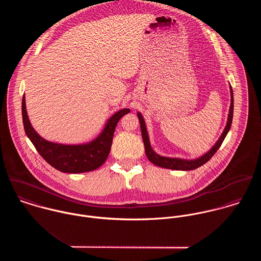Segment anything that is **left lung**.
Segmentation results:
<instances>
[{"label": "left lung", "mask_w": 261, "mask_h": 261, "mask_svg": "<svg viewBox=\"0 0 261 261\" xmlns=\"http://www.w3.org/2000/svg\"><path fill=\"white\" fill-rule=\"evenodd\" d=\"M230 95H231V102H230V108H229V113H228V117H227V122H226V126L223 129V133L221 134L220 138L217 140V142L215 143V145L209 149L208 151H206L205 153H203L202 155L196 158V159H182V158H171V156H165V155H161L159 153H156L153 149H151L150 146V142H149V133L147 129V125L144 119V116L142 115V113L139 112L137 114L139 116L140 119V123H141V130H142V136H143V141L145 144V149H146V154L148 156L149 161L161 168H166V169H171V170H177V171H191V170H195L199 167H201L202 165H204L205 163H207L213 155L214 153L218 150L220 148V146L223 143L224 139L226 138L230 127H231V123H232V118H233V91H232V87L230 85Z\"/></svg>", "instance_id": "8db88e82"}]
</instances>
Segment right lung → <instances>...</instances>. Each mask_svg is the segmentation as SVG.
<instances>
[{
  "instance_id": "add662e5",
  "label": "right lung",
  "mask_w": 261,
  "mask_h": 261,
  "mask_svg": "<svg viewBox=\"0 0 261 261\" xmlns=\"http://www.w3.org/2000/svg\"><path fill=\"white\" fill-rule=\"evenodd\" d=\"M129 112L128 109H122L114 112L93 140L82 144L66 145L47 141L38 134L27 113L25 94L22 99V117L27 137L50 166L69 174L94 171L103 165L111 151L115 126L118 120Z\"/></svg>"
}]
</instances>
